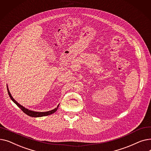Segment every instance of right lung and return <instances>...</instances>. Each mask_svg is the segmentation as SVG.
I'll return each mask as SVG.
<instances>
[{
  "instance_id": "1",
  "label": "right lung",
  "mask_w": 151,
  "mask_h": 151,
  "mask_svg": "<svg viewBox=\"0 0 151 151\" xmlns=\"http://www.w3.org/2000/svg\"><path fill=\"white\" fill-rule=\"evenodd\" d=\"M7 87V91H8V93H9V97H10L11 100L14 103V104L17 105L22 111L25 114H26L27 115L30 116V117H43V116H48V115H50L54 113H55L56 111L58 110V107L59 106V104L58 105V106L54 108V109H52L51 111H46V112H37V111H32V110H30V109H28L27 108H26L25 107H24L23 106H22L21 105H20L19 104H18V103L13 98V97L12 96V95L9 91V88H8V86H6Z\"/></svg>"
}]
</instances>
